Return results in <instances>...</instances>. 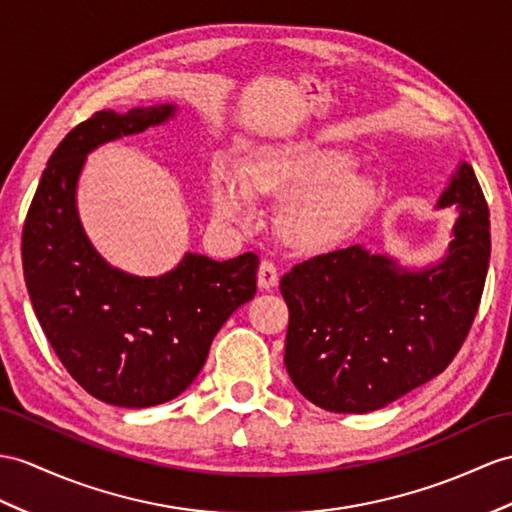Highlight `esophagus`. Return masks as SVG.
I'll return each instance as SVG.
<instances>
[{"label":"esophagus","instance_id":"1","mask_svg":"<svg viewBox=\"0 0 512 512\" xmlns=\"http://www.w3.org/2000/svg\"><path fill=\"white\" fill-rule=\"evenodd\" d=\"M258 286L263 291H271L278 286V269L273 267L269 260H263L258 267Z\"/></svg>","mask_w":512,"mask_h":512}]
</instances>
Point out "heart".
I'll return each mask as SVG.
<instances>
[{
	"instance_id": "b5f03b06",
	"label": "heart",
	"mask_w": 512,
	"mask_h": 512,
	"mask_svg": "<svg viewBox=\"0 0 512 512\" xmlns=\"http://www.w3.org/2000/svg\"><path fill=\"white\" fill-rule=\"evenodd\" d=\"M354 165L352 154L334 147L267 152L243 171L217 165L208 180L210 210L223 223L252 228L256 197L282 204V241L302 254L328 252L350 239L378 204L376 182Z\"/></svg>"
}]
</instances>
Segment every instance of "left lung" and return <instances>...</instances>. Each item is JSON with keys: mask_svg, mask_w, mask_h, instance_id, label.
I'll list each match as a JSON object with an SVG mask.
<instances>
[{"mask_svg": "<svg viewBox=\"0 0 512 512\" xmlns=\"http://www.w3.org/2000/svg\"><path fill=\"white\" fill-rule=\"evenodd\" d=\"M456 206L439 263L404 267L363 245L315 256L280 282L289 306L284 365L330 413H371L452 363L478 313L491 258L489 208L460 162L436 208Z\"/></svg>", "mask_w": 512, "mask_h": 512, "instance_id": "8db88e82", "label": "left lung"}]
</instances>
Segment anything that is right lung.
<instances>
[{
  "mask_svg": "<svg viewBox=\"0 0 512 512\" xmlns=\"http://www.w3.org/2000/svg\"><path fill=\"white\" fill-rule=\"evenodd\" d=\"M176 104L95 112L73 128L41 176L23 226V276L36 319L86 393L121 408L178 397L202 371L223 323L256 295L258 256L213 260L186 252L171 271L141 278L99 256L78 215L86 156L176 117Z\"/></svg>",
  "mask_w": 512,
  "mask_h": 512,
  "instance_id": "right-lung-1",
  "label": "right lung"
}]
</instances>
